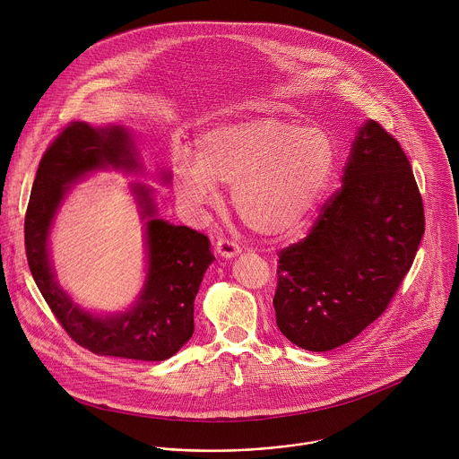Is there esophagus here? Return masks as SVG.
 <instances>
[{"mask_svg": "<svg viewBox=\"0 0 459 459\" xmlns=\"http://www.w3.org/2000/svg\"><path fill=\"white\" fill-rule=\"evenodd\" d=\"M216 252H218V255L225 256V258H232L234 255H238L241 252V248H239V245H238L236 241L227 239V238H220V239L216 241Z\"/></svg>", "mask_w": 459, "mask_h": 459, "instance_id": "esophagus-1", "label": "esophagus"}]
</instances>
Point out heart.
Wrapping results in <instances>:
<instances>
[{"mask_svg":"<svg viewBox=\"0 0 459 459\" xmlns=\"http://www.w3.org/2000/svg\"><path fill=\"white\" fill-rule=\"evenodd\" d=\"M336 165L327 134L315 126L256 116L218 125L197 141V160L174 158L179 195L192 205L218 203V185L234 186L239 218L258 234L283 236L305 223Z\"/></svg>","mask_w":459,"mask_h":459,"instance_id":"b5f03b06","label":"heart"}]
</instances>
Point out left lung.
I'll return each mask as SVG.
<instances>
[{"mask_svg":"<svg viewBox=\"0 0 459 459\" xmlns=\"http://www.w3.org/2000/svg\"><path fill=\"white\" fill-rule=\"evenodd\" d=\"M342 183L305 239L278 254L276 324L311 352L349 343L387 309L424 234L407 154L380 123L359 130Z\"/></svg>","mask_w":459,"mask_h":459,"instance_id":"1","label":"left lung"}]
</instances>
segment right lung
<instances>
[{
    "label": "right lung",
    "instance_id": "1",
    "mask_svg": "<svg viewBox=\"0 0 459 459\" xmlns=\"http://www.w3.org/2000/svg\"><path fill=\"white\" fill-rule=\"evenodd\" d=\"M107 165L135 170V148L123 126L93 128L68 123L40 160L24 218V245L30 271L66 334L97 356L163 360L174 356L194 334V299L212 262L209 239L185 225L148 221L150 267L137 305L119 316H93L70 301L54 280L48 236L66 186L90 170ZM146 216H153L150 190L135 186Z\"/></svg>",
    "mask_w": 459,
    "mask_h": 459
}]
</instances>
